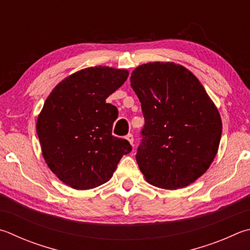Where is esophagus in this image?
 I'll return each instance as SVG.
<instances>
[{
    "label": "esophagus",
    "instance_id": "1",
    "mask_svg": "<svg viewBox=\"0 0 250 250\" xmlns=\"http://www.w3.org/2000/svg\"><path fill=\"white\" fill-rule=\"evenodd\" d=\"M125 139H126V141H128V142H129L131 145H133V141H134V138H133V135H132V134L129 133V134L126 135V137H125Z\"/></svg>",
    "mask_w": 250,
    "mask_h": 250
}]
</instances>
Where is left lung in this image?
Here are the masks:
<instances>
[{
  "instance_id": "left-lung-1",
  "label": "left lung",
  "mask_w": 250,
  "mask_h": 250,
  "mask_svg": "<svg viewBox=\"0 0 250 250\" xmlns=\"http://www.w3.org/2000/svg\"><path fill=\"white\" fill-rule=\"evenodd\" d=\"M145 125L137 163L145 180L185 188L208 170L217 153L222 120L191 72L174 62H149L131 73Z\"/></svg>"
}]
</instances>
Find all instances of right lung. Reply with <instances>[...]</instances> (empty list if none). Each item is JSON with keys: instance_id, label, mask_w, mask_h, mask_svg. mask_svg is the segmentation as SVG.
Returning a JSON list of instances; mask_svg holds the SVG:
<instances>
[{"instance_id": "add662e5", "label": "right lung", "mask_w": 250, "mask_h": 250, "mask_svg": "<svg viewBox=\"0 0 250 250\" xmlns=\"http://www.w3.org/2000/svg\"><path fill=\"white\" fill-rule=\"evenodd\" d=\"M128 75L109 66L87 67L61 81L44 102L36 129L44 161L63 184L96 188L132 149L128 141L112 135L118 111L106 103Z\"/></svg>"}]
</instances>
